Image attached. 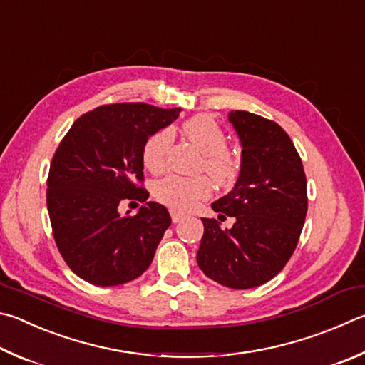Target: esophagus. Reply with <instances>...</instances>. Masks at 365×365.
Returning <instances> with one entry per match:
<instances>
[{
    "label": "esophagus",
    "instance_id": "34e87169",
    "mask_svg": "<svg viewBox=\"0 0 365 365\" xmlns=\"http://www.w3.org/2000/svg\"><path fill=\"white\" fill-rule=\"evenodd\" d=\"M170 217H172V222L174 223H177V222H180V220H183V214H180V212H177V210H170Z\"/></svg>",
    "mask_w": 365,
    "mask_h": 365
}]
</instances>
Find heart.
<instances>
[{
  "label": "heart",
  "mask_w": 365,
  "mask_h": 365,
  "mask_svg": "<svg viewBox=\"0 0 365 365\" xmlns=\"http://www.w3.org/2000/svg\"><path fill=\"white\" fill-rule=\"evenodd\" d=\"M183 134L200 148L204 169L220 187H230L236 182L241 170V163L227 150L228 138L214 118L196 115L183 123ZM172 145V130L160 129L151 134L143 145V164L153 174H160L168 165V155ZM214 191L207 175L183 177L172 174L158 180L153 187L156 201L177 212H188L201 201L207 200Z\"/></svg>",
  "instance_id": "1"
}]
</instances>
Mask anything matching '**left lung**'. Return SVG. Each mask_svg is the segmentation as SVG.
Returning a JSON list of instances; mask_svg holds the SVG:
<instances>
[{"instance_id": "1", "label": "left lung", "mask_w": 365, "mask_h": 365, "mask_svg": "<svg viewBox=\"0 0 365 365\" xmlns=\"http://www.w3.org/2000/svg\"><path fill=\"white\" fill-rule=\"evenodd\" d=\"M240 135L241 174L233 191L212 204L231 230L202 218L196 260L202 273L230 289L262 286L292 257L308 210L302 158L279 124L249 111L228 115Z\"/></svg>"}]
</instances>
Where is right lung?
<instances>
[{"label": "right lung", "mask_w": 365, "mask_h": 365, "mask_svg": "<svg viewBox=\"0 0 365 365\" xmlns=\"http://www.w3.org/2000/svg\"><path fill=\"white\" fill-rule=\"evenodd\" d=\"M178 113L180 108L142 102L102 105L79 116L58 143L46 202L57 249L81 279L119 286L153 262L172 222L168 209L158 202L142 205L135 215H119L118 209L148 200L143 145Z\"/></svg>", "instance_id": "1"}]
</instances>
